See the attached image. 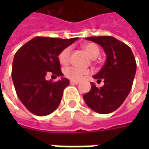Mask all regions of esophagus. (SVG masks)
<instances>
[{
  "label": "esophagus",
  "instance_id": "1",
  "mask_svg": "<svg viewBox=\"0 0 149 149\" xmlns=\"http://www.w3.org/2000/svg\"><path fill=\"white\" fill-rule=\"evenodd\" d=\"M70 84H79V82H78V81H73V80H71V81H70Z\"/></svg>",
  "mask_w": 149,
  "mask_h": 149
}]
</instances>
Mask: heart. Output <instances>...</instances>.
<instances>
[{"instance_id":"1","label":"heart","mask_w":149,"mask_h":149,"mask_svg":"<svg viewBox=\"0 0 149 149\" xmlns=\"http://www.w3.org/2000/svg\"><path fill=\"white\" fill-rule=\"evenodd\" d=\"M83 48L85 49V51L88 53L91 58L97 57L100 53V49L98 45H95V43L84 44L83 45ZM70 51H71V49L70 47H67L60 52V54H59V60L61 65H65L69 63L70 58ZM91 71L89 69H82V68L75 67V66H70L65 70V75L73 81H80L85 76L89 75Z\"/></svg>"}]
</instances>
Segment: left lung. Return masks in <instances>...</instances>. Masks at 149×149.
Segmentation results:
<instances>
[{
  "label": "left lung",
  "mask_w": 149,
  "mask_h": 149,
  "mask_svg": "<svg viewBox=\"0 0 149 149\" xmlns=\"http://www.w3.org/2000/svg\"><path fill=\"white\" fill-rule=\"evenodd\" d=\"M100 45L107 54L104 66L94 78L103 79L104 86L96 87L91 84V89L83 96L86 104L99 113H109L122 105L129 95L136 73V60L126 44L112 36L85 38Z\"/></svg>",
  "instance_id": "left-lung-1"
}]
</instances>
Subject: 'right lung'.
Masks as SVG:
<instances>
[{
    "instance_id": "right-lung-1",
    "label": "right lung",
    "mask_w": 149,
    "mask_h": 149,
    "mask_svg": "<svg viewBox=\"0 0 149 149\" xmlns=\"http://www.w3.org/2000/svg\"><path fill=\"white\" fill-rule=\"evenodd\" d=\"M76 40L37 36L16 51L12 64V80L18 98L31 113L45 116L58 108L70 81L65 78L48 81L45 76L47 74L55 77L63 75L58 56Z\"/></svg>"
}]
</instances>
